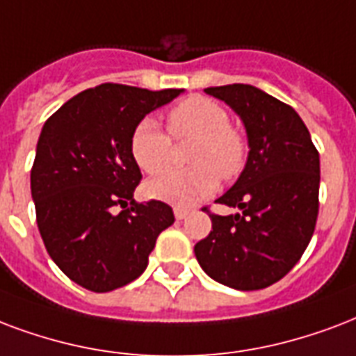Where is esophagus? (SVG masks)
I'll list each match as a JSON object with an SVG mask.
<instances>
[{"label": "esophagus", "instance_id": "34e87169", "mask_svg": "<svg viewBox=\"0 0 356 356\" xmlns=\"http://www.w3.org/2000/svg\"><path fill=\"white\" fill-rule=\"evenodd\" d=\"M173 214H175V218H177V220H183V218H186V216H188V211H186V209L175 207L173 209Z\"/></svg>", "mask_w": 356, "mask_h": 356}]
</instances>
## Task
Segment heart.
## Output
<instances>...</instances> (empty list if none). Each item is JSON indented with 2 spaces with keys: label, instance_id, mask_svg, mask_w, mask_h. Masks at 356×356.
Returning <instances> with one entry per match:
<instances>
[{
  "label": "heart",
  "instance_id": "1",
  "mask_svg": "<svg viewBox=\"0 0 356 356\" xmlns=\"http://www.w3.org/2000/svg\"><path fill=\"white\" fill-rule=\"evenodd\" d=\"M229 123V113L214 100H183L168 113V124L177 140L196 138L188 156L192 168L160 173L172 159V140L154 119H142L130 136V154L142 172L160 173L145 183V194L175 207H192L214 194L218 175L224 181L237 177L246 164L248 145Z\"/></svg>",
  "mask_w": 356,
  "mask_h": 356
}]
</instances>
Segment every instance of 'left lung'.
Instances as JSON below:
<instances>
[{
    "label": "left lung",
    "mask_w": 356,
    "mask_h": 356,
    "mask_svg": "<svg viewBox=\"0 0 356 356\" xmlns=\"http://www.w3.org/2000/svg\"><path fill=\"white\" fill-rule=\"evenodd\" d=\"M246 130L248 159L216 202L238 209L211 214L213 229L194 246L213 280L241 291L273 286L305 254L319 211V153L291 106L248 83L207 88Z\"/></svg>",
    "instance_id": "left-lung-1"
}]
</instances>
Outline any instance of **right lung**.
<instances>
[{"label": "right lung", "mask_w": 356, "mask_h": 356, "mask_svg": "<svg viewBox=\"0 0 356 356\" xmlns=\"http://www.w3.org/2000/svg\"><path fill=\"white\" fill-rule=\"evenodd\" d=\"M183 91L102 83L67 100L40 130L31 168L37 226L54 263L78 286L106 293L136 280L175 222L166 203L134 202L142 172L130 136Z\"/></svg>", "instance_id": "right-lung-1"}]
</instances>
